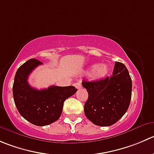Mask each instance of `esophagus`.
<instances>
[{"instance_id": "34e87169", "label": "esophagus", "mask_w": 154, "mask_h": 154, "mask_svg": "<svg viewBox=\"0 0 154 154\" xmlns=\"http://www.w3.org/2000/svg\"><path fill=\"white\" fill-rule=\"evenodd\" d=\"M74 86H75V87L77 88V89H80V88H82L81 84H80V83H75V84H74Z\"/></svg>"}]
</instances>
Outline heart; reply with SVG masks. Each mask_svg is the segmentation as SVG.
<instances>
[{
	"instance_id": "heart-1",
	"label": "heart",
	"mask_w": 154,
	"mask_h": 154,
	"mask_svg": "<svg viewBox=\"0 0 154 154\" xmlns=\"http://www.w3.org/2000/svg\"><path fill=\"white\" fill-rule=\"evenodd\" d=\"M89 71H91L89 73V77L91 78L93 80H101L108 74L110 68L106 64H94L89 66Z\"/></svg>"
}]
</instances>
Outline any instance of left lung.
<instances>
[{"instance_id":"obj_1","label":"left lung","mask_w":154,"mask_h":154,"mask_svg":"<svg viewBox=\"0 0 154 154\" xmlns=\"http://www.w3.org/2000/svg\"><path fill=\"white\" fill-rule=\"evenodd\" d=\"M82 85L89 95L84 105L85 115L95 125L111 126L127 111L132 97V80L121 62H115L111 77L83 81Z\"/></svg>"}]
</instances>
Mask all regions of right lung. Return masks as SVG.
Listing matches in <instances>:
<instances>
[{
	"label": "right lung",
	"instance_id": "right-lung-1",
	"mask_svg": "<svg viewBox=\"0 0 154 154\" xmlns=\"http://www.w3.org/2000/svg\"><path fill=\"white\" fill-rule=\"evenodd\" d=\"M42 62L31 59L18 68L13 86V99L22 117L32 124L47 126L60 117L64 101L77 91L74 86H51L38 90L28 82L29 74Z\"/></svg>",
	"mask_w": 154,
	"mask_h": 154
}]
</instances>
